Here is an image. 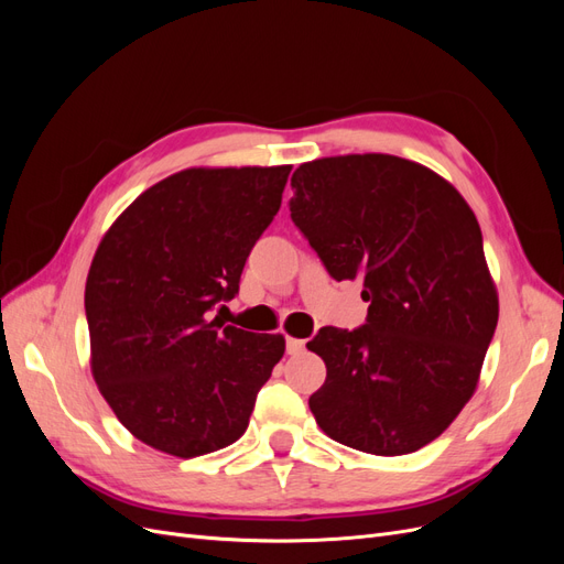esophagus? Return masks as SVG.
<instances>
[{"label": "esophagus", "instance_id": "obj_1", "mask_svg": "<svg viewBox=\"0 0 564 564\" xmlns=\"http://www.w3.org/2000/svg\"><path fill=\"white\" fill-rule=\"evenodd\" d=\"M303 348H305V340L286 336V352L289 355H299V352H303Z\"/></svg>", "mask_w": 564, "mask_h": 564}]
</instances>
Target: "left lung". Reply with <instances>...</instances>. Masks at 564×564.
<instances>
[{
  "label": "left lung",
  "mask_w": 564,
  "mask_h": 564,
  "mask_svg": "<svg viewBox=\"0 0 564 564\" xmlns=\"http://www.w3.org/2000/svg\"><path fill=\"white\" fill-rule=\"evenodd\" d=\"M292 187L294 226L369 301L362 327L308 340L327 365L311 412L340 445L412 454L473 398L499 322L477 218L429 166L377 152L305 162Z\"/></svg>",
  "instance_id": "8db88e82"
}]
</instances>
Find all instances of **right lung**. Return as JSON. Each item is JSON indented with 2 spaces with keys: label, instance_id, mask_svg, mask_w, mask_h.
Segmentation results:
<instances>
[{
  "label": "right lung",
  "instance_id": "obj_1",
  "mask_svg": "<svg viewBox=\"0 0 564 564\" xmlns=\"http://www.w3.org/2000/svg\"><path fill=\"white\" fill-rule=\"evenodd\" d=\"M289 172L185 169L135 197L100 240L84 289L91 373L119 423L148 447L193 458L245 435L284 336L237 329L212 313L240 292Z\"/></svg>",
  "mask_w": 564,
  "mask_h": 564
}]
</instances>
